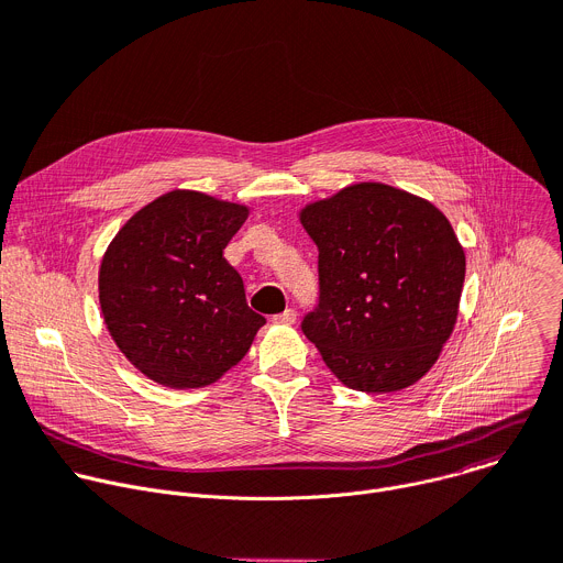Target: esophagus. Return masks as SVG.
I'll use <instances>...</instances> for the list:
<instances>
[{
	"label": "esophagus",
	"mask_w": 563,
	"mask_h": 563,
	"mask_svg": "<svg viewBox=\"0 0 563 563\" xmlns=\"http://www.w3.org/2000/svg\"><path fill=\"white\" fill-rule=\"evenodd\" d=\"M272 321H274V323H278V325H291V323L296 321V312H294L291 308H287L285 312H280V314L272 317Z\"/></svg>",
	"instance_id": "esophagus-1"
}]
</instances>
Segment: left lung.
I'll list each match as a JSON object with an SVG mask.
<instances>
[{"label": "left lung", "instance_id": "obj_1", "mask_svg": "<svg viewBox=\"0 0 563 563\" xmlns=\"http://www.w3.org/2000/svg\"><path fill=\"white\" fill-rule=\"evenodd\" d=\"M319 246V308L302 332L347 388L393 393L422 379L453 332L465 251L431 201L379 181L302 207Z\"/></svg>", "mask_w": 563, "mask_h": 563}]
</instances>
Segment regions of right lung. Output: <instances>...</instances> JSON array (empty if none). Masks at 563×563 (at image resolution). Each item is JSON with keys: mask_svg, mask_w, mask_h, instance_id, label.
<instances>
[{"mask_svg": "<svg viewBox=\"0 0 563 563\" xmlns=\"http://www.w3.org/2000/svg\"><path fill=\"white\" fill-rule=\"evenodd\" d=\"M249 207L199 190H170L136 211L98 269L110 336L147 379L168 388L218 382L249 352L255 314L224 249Z\"/></svg>", "mask_w": 563, "mask_h": 563, "instance_id": "obj_1", "label": "right lung"}]
</instances>
